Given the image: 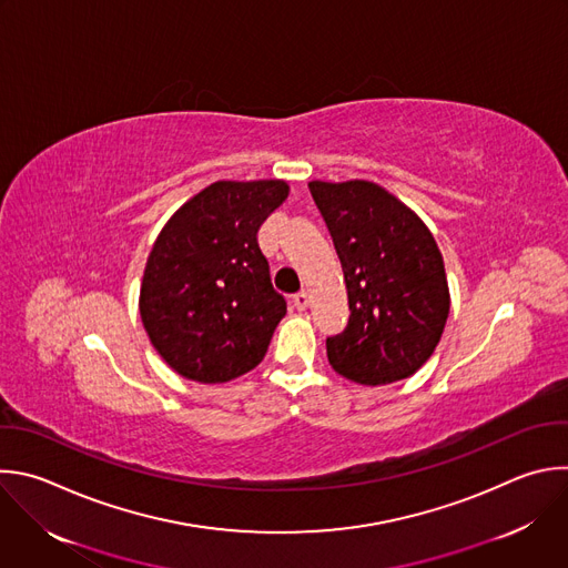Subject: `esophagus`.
Returning <instances> with one entry per match:
<instances>
[{"mask_svg":"<svg viewBox=\"0 0 568 568\" xmlns=\"http://www.w3.org/2000/svg\"><path fill=\"white\" fill-rule=\"evenodd\" d=\"M292 303H294V307H296V310H305V307L310 305V296H307V292H305V290L296 292V294L292 296Z\"/></svg>","mask_w":568,"mask_h":568,"instance_id":"1","label":"esophagus"}]
</instances>
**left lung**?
<instances>
[{
	"instance_id": "1",
	"label": "left lung",
	"mask_w": 568,
	"mask_h": 568,
	"mask_svg": "<svg viewBox=\"0 0 568 568\" xmlns=\"http://www.w3.org/2000/svg\"><path fill=\"white\" fill-rule=\"evenodd\" d=\"M307 186L334 241L349 303L347 327L325 341L329 365L363 386L413 376L433 356L450 312L430 230L376 182Z\"/></svg>"
}]
</instances>
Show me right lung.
I'll return each instance as SVG.
<instances>
[{"label":"right lung","instance_id":"1","mask_svg":"<svg viewBox=\"0 0 568 568\" xmlns=\"http://www.w3.org/2000/svg\"><path fill=\"white\" fill-rule=\"evenodd\" d=\"M290 194L285 180H219L162 227L146 258L140 316L184 379L225 384L254 369L287 312L258 230Z\"/></svg>","mask_w":568,"mask_h":568}]
</instances>
